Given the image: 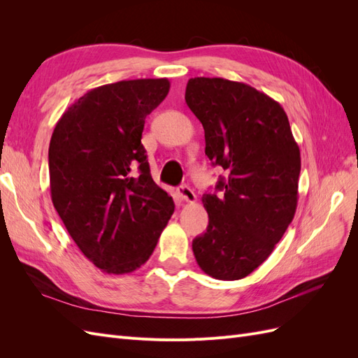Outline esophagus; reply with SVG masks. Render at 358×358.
<instances>
[{
  "instance_id": "1",
  "label": "esophagus",
  "mask_w": 358,
  "mask_h": 358,
  "mask_svg": "<svg viewBox=\"0 0 358 358\" xmlns=\"http://www.w3.org/2000/svg\"><path fill=\"white\" fill-rule=\"evenodd\" d=\"M178 194H179V197H180L183 201L194 203V201L197 200L196 192H194L188 185H180V187L178 188Z\"/></svg>"
}]
</instances>
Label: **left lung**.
I'll list each match as a JSON object with an SVG mask.
<instances>
[{
  "instance_id": "1",
  "label": "left lung",
  "mask_w": 358,
  "mask_h": 358,
  "mask_svg": "<svg viewBox=\"0 0 358 358\" xmlns=\"http://www.w3.org/2000/svg\"><path fill=\"white\" fill-rule=\"evenodd\" d=\"M185 101L204 128V152L229 176L203 194L206 233L192 241L204 273H252L282 239L297 208L300 149L282 107L264 92L221 78L188 80Z\"/></svg>"
}]
</instances>
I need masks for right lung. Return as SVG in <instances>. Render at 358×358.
I'll use <instances>...</instances> for the list:
<instances>
[{
    "label": "right lung",
    "instance_id": "right-lung-1",
    "mask_svg": "<svg viewBox=\"0 0 358 358\" xmlns=\"http://www.w3.org/2000/svg\"><path fill=\"white\" fill-rule=\"evenodd\" d=\"M167 79H136L86 92L62 113L49 145L50 196L83 255L106 273L148 262L175 203L150 176L145 119Z\"/></svg>",
    "mask_w": 358,
    "mask_h": 358
}]
</instances>
